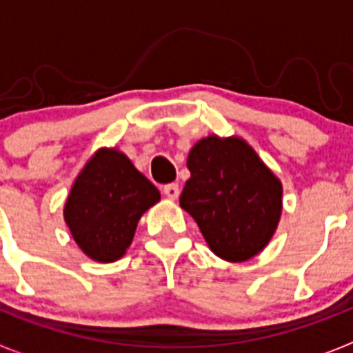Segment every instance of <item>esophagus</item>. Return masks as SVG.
<instances>
[{"mask_svg": "<svg viewBox=\"0 0 353 353\" xmlns=\"http://www.w3.org/2000/svg\"><path fill=\"white\" fill-rule=\"evenodd\" d=\"M162 192H164V194H166L170 199H176L180 194L179 183H168V185H164Z\"/></svg>", "mask_w": 353, "mask_h": 353, "instance_id": "34e87169", "label": "esophagus"}]
</instances>
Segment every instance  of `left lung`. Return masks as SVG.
<instances>
[{"label":"left lung","instance_id":"8db88e82","mask_svg":"<svg viewBox=\"0 0 353 353\" xmlns=\"http://www.w3.org/2000/svg\"><path fill=\"white\" fill-rule=\"evenodd\" d=\"M191 179L180 207L215 256L248 261L265 249L283 212V183L239 136H207L187 155Z\"/></svg>","mask_w":353,"mask_h":353}]
</instances>
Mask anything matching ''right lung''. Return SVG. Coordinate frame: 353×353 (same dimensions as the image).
<instances>
[{
    "label": "right lung",
    "instance_id": "right-lung-1",
    "mask_svg": "<svg viewBox=\"0 0 353 353\" xmlns=\"http://www.w3.org/2000/svg\"><path fill=\"white\" fill-rule=\"evenodd\" d=\"M161 199L157 187L118 148H99L74 180L63 219L81 251L99 263L120 260L141 215Z\"/></svg>",
    "mask_w": 353,
    "mask_h": 353
}]
</instances>
